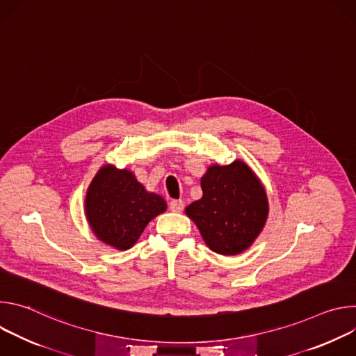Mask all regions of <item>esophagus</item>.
Segmentation results:
<instances>
[{"label":"esophagus","instance_id":"esophagus-1","mask_svg":"<svg viewBox=\"0 0 356 356\" xmlns=\"http://www.w3.org/2000/svg\"><path fill=\"white\" fill-rule=\"evenodd\" d=\"M169 207L175 213H181L184 210V202H183V200H172Z\"/></svg>","mask_w":356,"mask_h":356}]
</instances>
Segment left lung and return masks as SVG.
<instances>
[{"label":"left lung","instance_id":"1","mask_svg":"<svg viewBox=\"0 0 356 356\" xmlns=\"http://www.w3.org/2000/svg\"><path fill=\"white\" fill-rule=\"evenodd\" d=\"M202 197L186 209L209 248L238 255L249 248L268 218V198L257 176L241 161L211 166L201 179Z\"/></svg>","mask_w":356,"mask_h":356}]
</instances>
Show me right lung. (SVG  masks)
<instances>
[{"instance_id": "1", "label": "right lung", "mask_w": 356, "mask_h": 356, "mask_svg": "<svg viewBox=\"0 0 356 356\" xmlns=\"http://www.w3.org/2000/svg\"><path fill=\"white\" fill-rule=\"evenodd\" d=\"M166 210V201L147 193L128 170L111 165L101 168L86 195V214L99 241L117 249H129L150 220Z\"/></svg>"}]
</instances>
